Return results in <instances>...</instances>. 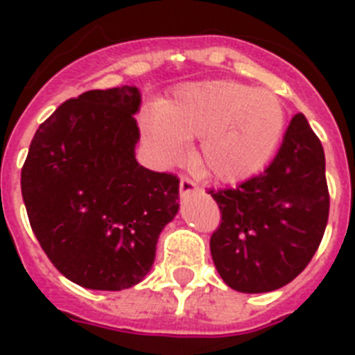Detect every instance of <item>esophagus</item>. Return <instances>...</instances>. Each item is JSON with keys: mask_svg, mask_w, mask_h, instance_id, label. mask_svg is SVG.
Masks as SVG:
<instances>
[{"mask_svg": "<svg viewBox=\"0 0 355 355\" xmlns=\"http://www.w3.org/2000/svg\"><path fill=\"white\" fill-rule=\"evenodd\" d=\"M195 191H197V186H195L193 180L188 177H184L182 180H180V197L186 199V197H189V195L195 193Z\"/></svg>", "mask_w": 355, "mask_h": 355, "instance_id": "34e87169", "label": "esophagus"}]
</instances>
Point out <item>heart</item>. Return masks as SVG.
I'll use <instances>...</instances> for the list:
<instances>
[{
	"instance_id": "1",
	"label": "heart",
	"mask_w": 355,
	"mask_h": 355,
	"mask_svg": "<svg viewBox=\"0 0 355 355\" xmlns=\"http://www.w3.org/2000/svg\"><path fill=\"white\" fill-rule=\"evenodd\" d=\"M286 107L270 90L217 80L175 92L144 118V132L158 158L175 160L188 139L199 138L193 164L217 182H239L263 169L280 145Z\"/></svg>"
}]
</instances>
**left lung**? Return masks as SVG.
<instances>
[{
  "label": "left lung",
  "mask_w": 355,
  "mask_h": 355,
  "mask_svg": "<svg viewBox=\"0 0 355 355\" xmlns=\"http://www.w3.org/2000/svg\"><path fill=\"white\" fill-rule=\"evenodd\" d=\"M210 193L221 210L210 250L225 284L269 293L295 280L317 252L330 211L324 149L304 114L291 119L261 175Z\"/></svg>",
  "instance_id": "1"
}]
</instances>
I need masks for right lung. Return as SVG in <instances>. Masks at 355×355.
I'll return each instance as SVG.
<instances>
[{
	"instance_id": "add662e5",
	"label": "right lung",
	"mask_w": 355,
	"mask_h": 355,
	"mask_svg": "<svg viewBox=\"0 0 355 355\" xmlns=\"http://www.w3.org/2000/svg\"><path fill=\"white\" fill-rule=\"evenodd\" d=\"M136 86L90 90L42 123L21 169L33 232L68 280L121 291L155 263L178 211V178L139 166Z\"/></svg>"
}]
</instances>
